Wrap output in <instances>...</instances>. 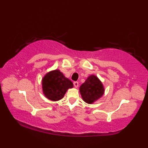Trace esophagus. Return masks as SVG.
<instances>
[{
    "mask_svg": "<svg viewBox=\"0 0 148 148\" xmlns=\"http://www.w3.org/2000/svg\"><path fill=\"white\" fill-rule=\"evenodd\" d=\"M73 84H74V86L75 87H77L79 86V84H78V82H74Z\"/></svg>",
    "mask_w": 148,
    "mask_h": 148,
    "instance_id": "1",
    "label": "esophagus"
}]
</instances>
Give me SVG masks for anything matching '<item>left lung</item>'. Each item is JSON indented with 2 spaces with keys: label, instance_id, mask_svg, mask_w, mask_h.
Masks as SVG:
<instances>
[{
  "label": "left lung",
  "instance_id": "obj_1",
  "mask_svg": "<svg viewBox=\"0 0 148 148\" xmlns=\"http://www.w3.org/2000/svg\"><path fill=\"white\" fill-rule=\"evenodd\" d=\"M84 101L91 104L104 94V89L101 81L95 76H90L79 87Z\"/></svg>",
  "mask_w": 148,
  "mask_h": 148
}]
</instances>
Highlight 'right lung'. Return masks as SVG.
<instances>
[{
    "instance_id": "1",
    "label": "right lung",
    "mask_w": 148,
    "mask_h": 148,
    "mask_svg": "<svg viewBox=\"0 0 148 148\" xmlns=\"http://www.w3.org/2000/svg\"><path fill=\"white\" fill-rule=\"evenodd\" d=\"M72 87H73L72 82L66 78L59 70L49 72L42 79L45 96L53 101L62 99L67 90Z\"/></svg>"
}]
</instances>
